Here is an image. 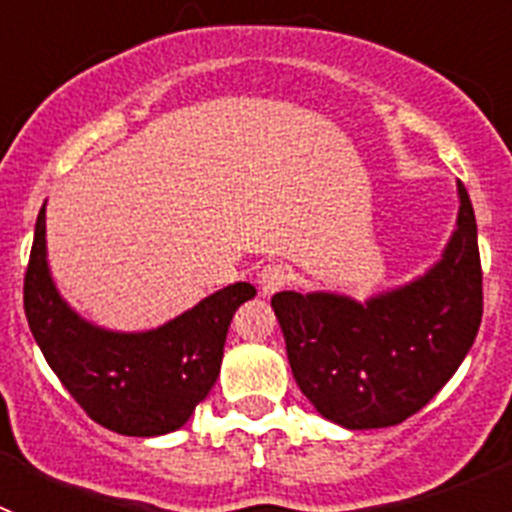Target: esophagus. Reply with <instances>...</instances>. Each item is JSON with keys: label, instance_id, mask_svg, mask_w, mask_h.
I'll return each mask as SVG.
<instances>
[{"label": "esophagus", "instance_id": "34e87169", "mask_svg": "<svg viewBox=\"0 0 512 512\" xmlns=\"http://www.w3.org/2000/svg\"><path fill=\"white\" fill-rule=\"evenodd\" d=\"M287 282H289V271L287 266L279 264V261H271V264H266L264 269L259 271L261 295H274V292L287 287Z\"/></svg>", "mask_w": 512, "mask_h": 512}]
</instances>
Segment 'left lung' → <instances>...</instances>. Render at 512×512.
<instances>
[{
    "mask_svg": "<svg viewBox=\"0 0 512 512\" xmlns=\"http://www.w3.org/2000/svg\"><path fill=\"white\" fill-rule=\"evenodd\" d=\"M459 200L443 259L408 287L364 305L330 292L271 297L292 374L323 418L351 431L402 423L464 361L482 323V264L464 184Z\"/></svg>",
    "mask_w": 512,
    "mask_h": 512,
    "instance_id": "left-lung-1",
    "label": "left lung"
}]
</instances>
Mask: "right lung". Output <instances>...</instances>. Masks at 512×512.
Masks as SVG:
<instances>
[{
	"label": "right lung",
	"instance_id": "1",
	"mask_svg": "<svg viewBox=\"0 0 512 512\" xmlns=\"http://www.w3.org/2000/svg\"><path fill=\"white\" fill-rule=\"evenodd\" d=\"M25 315L61 384L94 423L122 436L182 428L212 390L233 312L256 295L230 284L148 333H112L81 320L58 297L45 261V205L25 271Z\"/></svg>",
	"mask_w": 512,
	"mask_h": 512
}]
</instances>
